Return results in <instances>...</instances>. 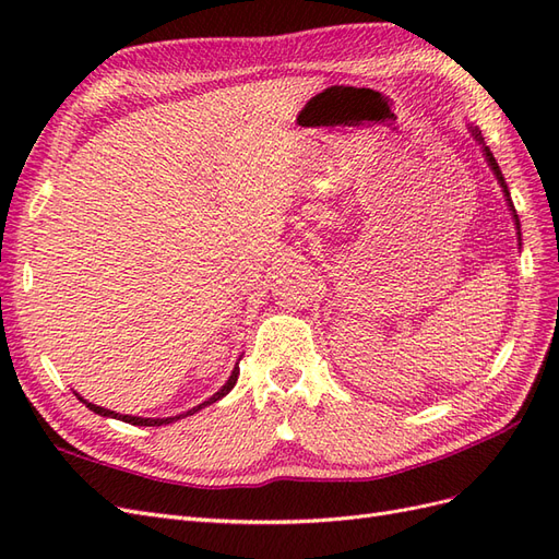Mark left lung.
<instances>
[{"label":"left lung","instance_id":"1","mask_svg":"<svg viewBox=\"0 0 559 559\" xmlns=\"http://www.w3.org/2000/svg\"><path fill=\"white\" fill-rule=\"evenodd\" d=\"M468 130H471V134H473V140H476L480 146H483V156H485V160H487V165H489V170L495 173V177H497V181H499V186H501V191H503V198H506V202H509V210H511V216H513V222H515V230H518V247L522 249V233H520V218H518V212H515V207H513V200H511V191H509V186H506V179H503V175H501V167H499V163L495 160V156H492V151H489L487 146H485V140H483V134H480V130L476 128V126H468Z\"/></svg>","mask_w":559,"mask_h":559}]
</instances>
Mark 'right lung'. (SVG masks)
<instances>
[{"instance_id": "obj_1", "label": "right lung", "mask_w": 559, "mask_h": 559, "mask_svg": "<svg viewBox=\"0 0 559 559\" xmlns=\"http://www.w3.org/2000/svg\"><path fill=\"white\" fill-rule=\"evenodd\" d=\"M238 376H240V366L235 364V368H233V373H230V378L226 380V384L218 389L216 394H212L207 401H202L200 405H195V408H191V411H186L183 415H175V417H138V415H121V413H114V411H107V408H103V405H95V403H88L86 399H83L81 394H76L79 396V401L81 403H86V408H91L93 413H97V415H103V417H114V419H121V421H128V425H134V427H163V425H173V421H177V419H181V417H189V415H195L198 411H202L205 408V405H212V403H216V401H222L230 389L235 386V382H238Z\"/></svg>"}]
</instances>
